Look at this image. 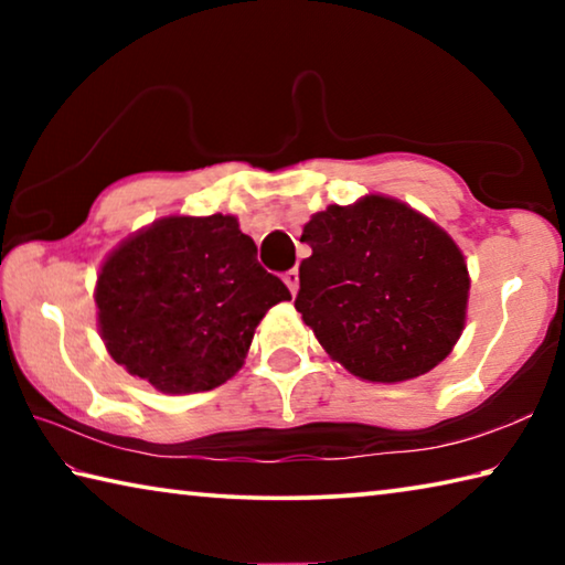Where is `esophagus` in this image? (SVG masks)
<instances>
[{
	"label": "esophagus",
	"mask_w": 565,
	"mask_h": 565,
	"mask_svg": "<svg viewBox=\"0 0 565 565\" xmlns=\"http://www.w3.org/2000/svg\"><path fill=\"white\" fill-rule=\"evenodd\" d=\"M284 284L289 286L291 296L299 294V269H291V271H286V274H284Z\"/></svg>",
	"instance_id": "esophagus-1"
}]
</instances>
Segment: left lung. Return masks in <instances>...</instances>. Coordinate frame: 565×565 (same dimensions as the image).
<instances>
[{"label":"left lung","mask_w":565,"mask_h":565,"mask_svg":"<svg viewBox=\"0 0 565 565\" xmlns=\"http://www.w3.org/2000/svg\"><path fill=\"white\" fill-rule=\"evenodd\" d=\"M296 311L349 374L398 384L438 366L466 327L471 276L441 226L394 196L331 204L303 226Z\"/></svg>","instance_id":"8db88e82"}]
</instances>
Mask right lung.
Segmentation results:
<instances>
[{"instance_id":"right-lung-1","label":"right lung","mask_w":565,"mask_h":565,"mask_svg":"<svg viewBox=\"0 0 565 565\" xmlns=\"http://www.w3.org/2000/svg\"><path fill=\"white\" fill-rule=\"evenodd\" d=\"M289 299L232 214L157 218L109 252L94 286L109 356L171 396L232 379L266 311Z\"/></svg>"}]
</instances>
